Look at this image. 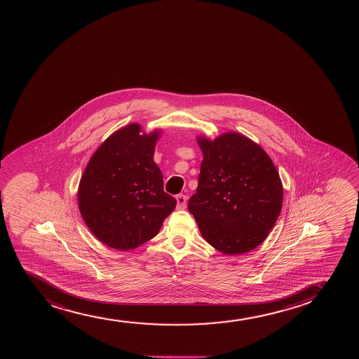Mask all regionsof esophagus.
I'll return each instance as SVG.
<instances>
[{
	"label": "esophagus",
	"mask_w": 359,
	"mask_h": 359,
	"mask_svg": "<svg viewBox=\"0 0 359 359\" xmlns=\"http://www.w3.org/2000/svg\"><path fill=\"white\" fill-rule=\"evenodd\" d=\"M176 200H177V208L178 210H184L187 207V198L186 195L180 194L176 196Z\"/></svg>",
	"instance_id": "esophagus-1"
}]
</instances>
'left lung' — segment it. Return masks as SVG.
<instances>
[{"label": "left lung", "mask_w": 359, "mask_h": 359, "mask_svg": "<svg viewBox=\"0 0 359 359\" xmlns=\"http://www.w3.org/2000/svg\"><path fill=\"white\" fill-rule=\"evenodd\" d=\"M203 154L198 186L188 210L202 237L223 254L259 247L283 206L280 176L266 151L243 134L196 137Z\"/></svg>", "instance_id": "left-lung-1"}]
</instances>
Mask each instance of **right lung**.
Wrapping results in <instances>:
<instances>
[{"mask_svg":"<svg viewBox=\"0 0 359 359\" xmlns=\"http://www.w3.org/2000/svg\"><path fill=\"white\" fill-rule=\"evenodd\" d=\"M161 129L139 123L118 129L93 153L78 189L80 215L107 247L130 250L156 237L176 200L165 193L153 161Z\"/></svg>","mask_w":359,"mask_h":359,"instance_id":"right-lung-1","label":"right lung"}]
</instances>
